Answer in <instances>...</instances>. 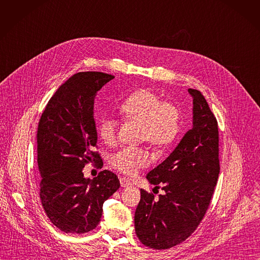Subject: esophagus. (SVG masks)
<instances>
[{"label": "esophagus", "instance_id": "34e87169", "mask_svg": "<svg viewBox=\"0 0 260 260\" xmlns=\"http://www.w3.org/2000/svg\"><path fill=\"white\" fill-rule=\"evenodd\" d=\"M120 184L121 187H129L132 186V182L126 178H120Z\"/></svg>", "mask_w": 260, "mask_h": 260}]
</instances>
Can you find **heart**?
Listing matches in <instances>:
<instances>
[{
    "instance_id": "obj_1",
    "label": "heart",
    "mask_w": 260,
    "mask_h": 260,
    "mask_svg": "<svg viewBox=\"0 0 260 260\" xmlns=\"http://www.w3.org/2000/svg\"><path fill=\"white\" fill-rule=\"evenodd\" d=\"M120 113L125 120L140 124L139 140L146 141L154 148L167 147L180 129L179 109L170 102H162L149 89H141L127 97L121 103ZM97 134L103 143L114 145L117 140V121L110 116L103 117L98 123ZM149 162V154L143 148H121L110 157L111 165L126 176L136 175Z\"/></svg>"
}]
</instances>
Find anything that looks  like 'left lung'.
I'll use <instances>...</instances> for the list:
<instances>
[{
    "label": "left lung",
    "instance_id": "left-lung-1",
    "mask_svg": "<svg viewBox=\"0 0 260 260\" xmlns=\"http://www.w3.org/2000/svg\"><path fill=\"white\" fill-rule=\"evenodd\" d=\"M192 97V128L146 179L161 184L165 193L154 199L141 189L135 212V230L151 249L175 247L191 235L208 209L219 174L217 121L205 97L188 89Z\"/></svg>",
    "mask_w": 260,
    "mask_h": 260
}]
</instances>
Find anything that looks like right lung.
<instances>
[{
    "label": "right lung",
    "mask_w": 260,
    "mask_h": 260,
    "mask_svg": "<svg viewBox=\"0 0 260 260\" xmlns=\"http://www.w3.org/2000/svg\"><path fill=\"white\" fill-rule=\"evenodd\" d=\"M115 77L102 72H79L51 97L38 128L40 197L44 210L59 230L82 234L97 227L102 206L120 187L110 170L93 180L82 169L89 162L103 165L93 151L97 144L94 101L98 91Z\"/></svg>",
    "instance_id": "1"
}]
</instances>
